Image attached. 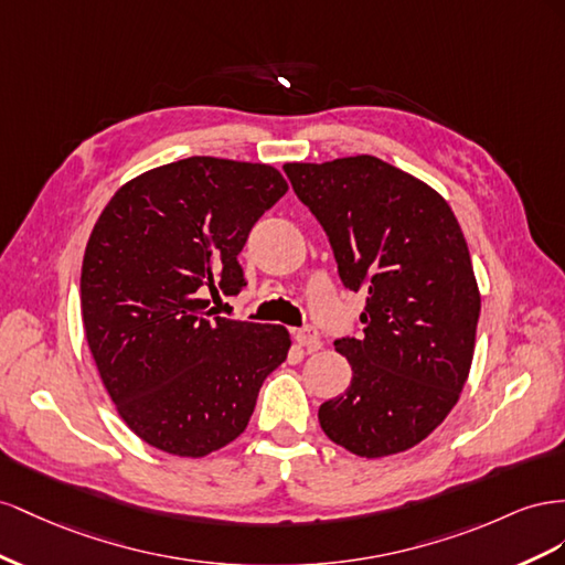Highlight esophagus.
Segmentation results:
<instances>
[{"mask_svg": "<svg viewBox=\"0 0 565 565\" xmlns=\"http://www.w3.org/2000/svg\"><path fill=\"white\" fill-rule=\"evenodd\" d=\"M296 341H298L302 348H308L310 352H315V350L321 348V335H319V331H317L315 327H302V329H298Z\"/></svg>", "mask_w": 565, "mask_h": 565, "instance_id": "1", "label": "esophagus"}]
</instances>
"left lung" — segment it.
<instances>
[{"label": "left lung", "mask_w": 565, "mask_h": 565, "mask_svg": "<svg viewBox=\"0 0 565 565\" xmlns=\"http://www.w3.org/2000/svg\"><path fill=\"white\" fill-rule=\"evenodd\" d=\"M284 172L324 227L343 286L366 294L362 333L333 343L352 381L319 424L352 455L405 452L452 412L473 360L480 294L459 222L438 191L374 156Z\"/></svg>", "instance_id": "1"}]
</instances>
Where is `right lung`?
Wrapping results in <instances>:
<instances>
[{"instance_id":"right-lung-1","label":"right lung","mask_w":565,"mask_h":565,"mask_svg":"<svg viewBox=\"0 0 565 565\" xmlns=\"http://www.w3.org/2000/svg\"><path fill=\"white\" fill-rule=\"evenodd\" d=\"M286 191L271 166L191 156L127 182L96 220L79 277L85 333L143 443L205 457L246 430L291 338L213 317L205 296L246 286L236 255Z\"/></svg>"}]
</instances>
